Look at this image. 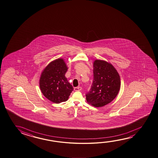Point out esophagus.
Returning <instances> with one entry per match:
<instances>
[{"instance_id":"obj_1","label":"esophagus","mask_w":158,"mask_h":158,"mask_svg":"<svg viewBox=\"0 0 158 158\" xmlns=\"http://www.w3.org/2000/svg\"><path fill=\"white\" fill-rule=\"evenodd\" d=\"M74 89V90L75 91H80L81 90V88L80 87V86H79V87H75Z\"/></svg>"}]
</instances>
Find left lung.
Listing matches in <instances>:
<instances>
[{
  "label": "left lung",
  "instance_id": "8db88e82",
  "mask_svg": "<svg viewBox=\"0 0 158 158\" xmlns=\"http://www.w3.org/2000/svg\"><path fill=\"white\" fill-rule=\"evenodd\" d=\"M93 73V82L86 94V99L92 106L102 107L118 95L121 88L120 77L114 65L104 60L94 61Z\"/></svg>",
  "mask_w": 158,
  "mask_h": 158
}]
</instances>
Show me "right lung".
<instances>
[{
    "instance_id": "right-lung-1",
    "label": "right lung",
    "mask_w": 158,
    "mask_h": 158,
    "mask_svg": "<svg viewBox=\"0 0 158 158\" xmlns=\"http://www.w3.org/2000/svg\"><path fill=\"white\" fill-rule=\"evenodd\" d=\"M67 70L64 60L58 58L49 63L41 74L39 84L42 93L55 104L67 101L73 90L65 76Z\"/></svg>"
}]
</instances>
